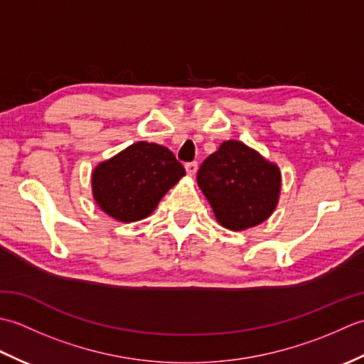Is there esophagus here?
<instances>
[{
  "mask_svg": "<svg viewBox=\"0 0 364 364\" xmlns=\"http://www.w3.org/2000/svg\"><path fill=\"white\" fill-rule=\"evenodd\" d=\"M184 167H186V172H188V175H189V176H194V175L197 173L198 164H197V162H188V164L184 166Z\"/></svg>",
  "mask_w": 364,
  "mask_h": 364,
  "instance_id": "34e87169",
  "label": "esophagus"
}]
</instances>
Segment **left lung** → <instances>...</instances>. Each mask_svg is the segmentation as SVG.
Here are the masks:
<instances>
[{"label":"left lung","mask_w":364,"mask_h":364,"mask_svg":"<svg viewBox=\"0 0 364 364\" xmlns=\"http://www.w3.org/2000/svg\"><path fill=\"white\" fill-rule=\"evenodd\" d=\"M197 183L215 220L227 230L244 231L259 225L275 211L282 172L252 146L225 141L203 161Z\"/></svg>","instance_id":"1"}]
</instances>
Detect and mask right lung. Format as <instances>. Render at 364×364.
I'll return each mask as SVG.
<instances>
[{
	"mask_svg": "<svg viewBox=\"0 0 364 364\" xmlns=\"http://www.w3.org/2000/svg\"><path fill=\"white\" fill-rule=\"evenodd\" d=\"M186 175L167 146L136 142L92 172V196L100 210L119 222H137Z\"/></svg>",
	"mask_w": 364,
	"mask_h": 364,
	"instance_id": "obj_1",
	"label": "right lung"
}]
</instances>
